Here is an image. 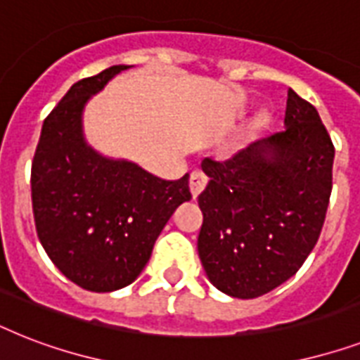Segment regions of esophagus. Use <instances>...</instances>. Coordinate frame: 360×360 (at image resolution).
<instances>
[{
    "label": "esophagus",
    "mask_w": 360,
    "mask_h": 360,
    "mask_svg": "<svg viewBox=\"0 0 360 360\" xmlns=\"http://www.w3.org/2000/svg\"><path fill=\"white\" fill-rule=\"evenodd\" d=\"M188 185H191L192 196L194 198L200 196L203 188H205V185H207V175L203 174V172H200V169H194V172L191 174V181H188Z\"/></svg>",
    "instance_id": "obj_1"
}]
</instances>
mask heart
<instances>
[{
	"label": "heart",
	"mask_w": 360,
	"mask_h": 360,
	"mask_svg": "<svg viewBox=\"0 0 360 360\" xmlns=\"http://www.w3.org/2000/svg\"><path fill=\"white\" fill-rule=\"evenodd\" d=\"M269 115L267 112H259V114L256 115V120H254V129H259V127H263V124L267 123Z\"/></svg>",
	"instance_id": "1"
}]
</instances>
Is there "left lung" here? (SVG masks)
<instances>
[{
  "label": "left lung",
  "mask_w": 360,
  "mask_h": 360,
  "mask_svg": "<svg viewBox=\"0 0 360 360\" xmlns=\"http://www.w3.org/2000/svg\"><path fill=\"white\" fill-rule=\"evenodd\" d=\"M285 129L226 162L198 196V254L207 278L237 299L265 295L301 269L321 233L333 191L335 147L318 110L288 91Z\"/></svg>",
  "instance_id": "obj_1"
}]
</instances>
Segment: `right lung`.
Instances as JSON below:
<instances>
[{"label":"right lung","instance_id":"obj_1","mask_svg":"<svg viewBox=\"0 0 360 360\" xmlns=\"http://www.w3.org/2000/svg\"><path fill=\"white\" fill-rule=\"evenodd\" d=\"M129 65H114L70 87L42 124L31 164L37 236L61 273L87 291L132 284L155 240L183 202L188 174L160 179L124 158L95 151L84 136V110Z\"/></svg>","mask_w":360,"mask_h":360}]
</instances>
